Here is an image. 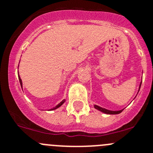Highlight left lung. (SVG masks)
Wrapping results in <instances>:
<instances>
[{
	"instance_id": "8db88e82",
	"label": "left lung",
	"mask_w": 153,
	"mask_h": 153,
	"mask_svg": "<svg viewBox=\"0 0 153 153\" xmlns=\"http://www.w3.org/2000/svg\"><path fill=\"white\" fill-rule=\"evenodd\" d=\"M140 86H141V84H140ZM94 108H96V109L98 110V111H101V112L104 113V114H118L123 111V110H120V111H109V110L104 109V108H103V107H100L97 105H94Z\"/></svg>"
}]
</instances>
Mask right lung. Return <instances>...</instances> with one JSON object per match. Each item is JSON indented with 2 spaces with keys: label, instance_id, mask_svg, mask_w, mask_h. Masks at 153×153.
Wrapping results in <instances>:
<instances>
[{
  "label": "right lung",
  "instance_id": "1",
  "mask_svg": "<svg viewBox=\"0 0 153 153\" xmlns=\"http://www.w3.org/2000/svg\"><path fill=\"white\" fill-rule=\"evenodd\" d=\"M18 77H19V81H20V85H21V86H22V80H21V78H20V75H19V76H18ZM65 100H62L61 102H60V103H59V104H58V105H56V107H53V109H51V111H53V110H56V109H57L58 107H60V106H62V104H64V103H65Z\"/></svg>",
  "mask_w": 153,
  "mask_h": 153
}]
</instances>
